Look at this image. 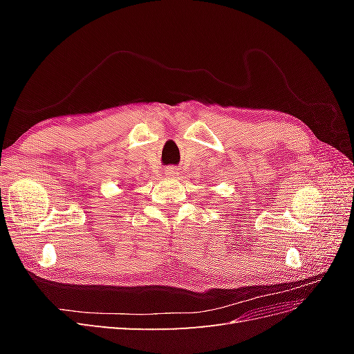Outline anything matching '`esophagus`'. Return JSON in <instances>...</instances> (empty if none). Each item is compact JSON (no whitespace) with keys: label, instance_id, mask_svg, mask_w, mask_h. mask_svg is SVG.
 Returning <instances> with one entry per match:
<instances>
[{"label":"esophagus","instance_id":"esophagus-1","mask_svg":"<svg viewBox=\"0 0 354 354\" xmlns=\"http://www.w3.org/2000/svg\"><path fill=\"white\" fill-rule=\"evenodd\" d=\"M165 174H167L168 177H174V176L178 174V168H177V167H167V168H165Z\"/></svg>","mask_w":354,"mask_h":354}]
</instances>
